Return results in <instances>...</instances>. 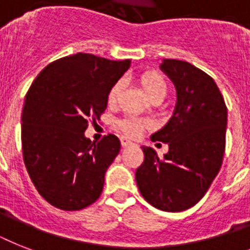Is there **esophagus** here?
I'll return each mask as SVG.
<instances>
[{"instance_id": "34e87169", "label": "esophagus", "mask_w": 250, "mask_h": 250, "mask_svg": "<svg viewBox=\"0 0 250 250\" xmlns=\"http://www.w3.org/2000/svg\"><path fill=\"white\" fill-rule=\"evenodd\" d=\"M121 144L123 148H127V146H131V145H133V143L131 140H128L127 137H121Z\"/></svg>"}]
</instances>
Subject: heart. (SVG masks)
<instances>
[{
    "mask_svg": "<svg viewBox=\"0 0 250 250\" xmlns=\"http://www.w3.org/2000/svg\"><path fill=\"white\" fill-rule=\"evenodd\" d=\"M139 82H140L143 89L146 93L149 98L154 97H165V94L167 92V85L166 82L160 74L153 71H148L141 74L140 78H139ZM122 90V83L118 82V83L114 84L111 86V89L109 92V96H107V100H109L110 104H114L117 101L118 96L121 93ZM121 127L123 129V132L128 136H137L139 133L148 127V122L141 121V119H136V118H127L125 121L121 122Z\"/></svg>",
    "mask_w": 250,
    "mask_h": 250,
    "instance_id": "b5f03b06",
    "label": "heart"
}]
</instances>
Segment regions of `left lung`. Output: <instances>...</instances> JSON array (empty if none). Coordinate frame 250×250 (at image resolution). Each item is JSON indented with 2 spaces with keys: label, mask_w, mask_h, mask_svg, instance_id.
<instances>
[{
  "label": "left lung",
  "mask_w": 250,
  "mask_h": 250,
  "mask_svg": "<svg viewBox=\"0 0 250 250\" xmlns=\"http://www.w3.org/2000/svg\"><path fill=\"white\" fill-rule=\"evenodd\" d=\"M160 68L174 83L176 104L166 125L150 136L168 145L160 158L141 146L144 162L136 170L141 196L164 211L196 205L221 170L226 148L227 107L211 76L186 61L164 60Z\"/></svg>",
  "instance_id": "1"
}]
</instances>
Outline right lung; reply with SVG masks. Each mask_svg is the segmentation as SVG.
I'll return each mask as SVG.
<instances>
[{"instance_id": "add662e5", "label": "right lung", "mask_w": 250, "mask_h": 250, "mask_svg": "<svg viewBox=\"0 0 250 250\" xmlns=\"http://www.w3.org/2000/svg\"><path fill=\"white\" fill-rule=\"evenodd\" d=\"M131 61H110L78 53L48 64L25 94L21 150L37 192L61 210H80L101 196L105 172L121 150L109 133L101 141L85 137L107 106L111 86Z\"/></svg>"}]
</instances>
